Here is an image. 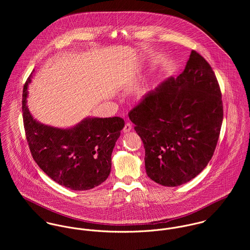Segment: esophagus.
I'll return each mask as SVG.
<instances>
[{"label": "esophagus", "instance_id": "esophagus-1", "mask_svg": "<svg viewBox=\"0 0 250 250\" xmlns=\"http://www.w3.org/2000/svg\"><path fill=\"white\" fill-rule=\"evenodd\" d=\"M131 129H132V124H131L130 122H127V123L125 124L124 128H123V132H124V133H128V132L131 131Z\"/></svg>", "mask_w": 250, "mask_h": 250}]
</instances>
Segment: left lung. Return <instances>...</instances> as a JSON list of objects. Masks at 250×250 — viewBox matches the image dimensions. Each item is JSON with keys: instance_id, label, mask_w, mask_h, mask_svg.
Wrapping results in <instances>:
<instances>
[{"instance_id": "1", "label": "left lung", "mask_w": 250, "mask_h": 250, "mask_svg": "<svg viewBox=\"0 0 250 250\" xmlns=\"http://www.w3.org/2000/svg\"><path fill=\"white\" fill-rule=\"evenodd\" d=\"M129 118L143 141L149 178L167 187L194 178L214 155L223 119L211 65L192 50L185 70L145 94Z\"/></svg>"}]
</instances>
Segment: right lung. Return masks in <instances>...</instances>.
Returning a JSON list of instances; mask_svg holds the SVG:
<instances>
[{
	"instance_id": "add662e5",
	"label": "right lung",
	"mask_w": 250,
	"mask_h": 250,
	"mask_svg": "<svg viewBox=\"0 0 250 250\" xmlns=\"http://www.w3.org/2000/svg\"><path fill=\"white\" fill-rule=\"evenodd\" d=\"M28 78L23 88L22 111L26 139L38 167L58 184L87 190L107 180L111 153L124 127L121 117H87L69 129L37 122L27 107Z\"/></svg>"
}]
</instances>
